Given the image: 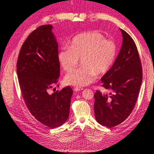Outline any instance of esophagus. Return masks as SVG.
<instances>
[{
    "label": "esophagus",
    "mask_w": 154,
    "mask_h": 154,
    "mask_svg": "<svg viewBox=\"0 0 154 154\" xmlns=\"http://www.w3.org/2000/svg\"><path fill=\"white\" fill-rule=\"evenodd\" d=\"M81 90H83V88H81L79 87H75L74 88V91L75 92H78V91H80Z\"/></svg>",
    "instance_id": "34e87169"
}]
</instances>
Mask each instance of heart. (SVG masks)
<instances>
[{"label": "heart", "instance_id": "1", "mask_svg": "<svg viewBox=\"0 0 154 154\" xmlns=\"http://www.w3.org/2000/svg\"><path fill=\"white\" fill-rule=\"evenodd\" d=\"M116 54L115 42L106 39L99 31L91 30L74 35L69 48L63 46L59 50L57 59L65 71L74 69L81 59L83 67L69 72L65 77L67 84L79 87L92 83L96 73H106L115 61Z\"/></svg>", "mask_w": 154, "mask_h": 154}]
</instances>
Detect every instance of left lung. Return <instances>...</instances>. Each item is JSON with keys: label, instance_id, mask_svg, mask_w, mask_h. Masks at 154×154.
Instances as JSON below:
<instances>
[{"label": "left lung", "instance_id": "obj_1", "mask_svg": "<svg viewBox=\"0 0 154 154\" xmlns=\"http://www.w3.org/2000/svg\"><path fill=\"white\" fill-rule=\"evenodd\" d=\"M123 40L112 67L101 78L102 86L109 94L97 90L94 110L100 124L112 128L123 122L131 114L138 99L142 81V67L134 41L120 29Z\"/></svg>", "mask_w": 154, "mask_h": 154}]
</instances>
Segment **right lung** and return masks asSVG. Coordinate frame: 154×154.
I'll return each instance as SVG.
<instances>
[{
  "instance_id": "1",
  "label": "right lung",
  "mask_w": 154,
  "mask_h": 154,
  "mask_svg": "<svg viewBox=\"0 0 154 154\" xmlns=\"http://www.w3.org/2000/svg\"><path fill=\"white\" fill-rule=\"evenodd\" d=\"M51 29L50 24L42 25L31 32L20 50L16 67L28 109L39 122L54 128L69 118L73 90L68 86L49 92L60 75L58 44Z\"/></svg>"
}]
</instances>
